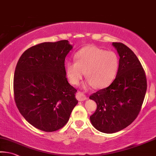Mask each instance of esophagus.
I'll return each mask as SVG.
<instances>
[{"instance_id":"34e87169","label":"esophagus","mask_w":156,"mask_h":156,"mask_svg":"<svg viewBox=\"0 0 156 156\" xmlns=\"http://www.w3.org/2000/svg\"><path fill=\"white\" fill-rule=\"evenodd\" d=\"M76 98H77V99L79 101H84L85 100H86V96L83 93H81L80 91H78L77 93V94H76Z\"/></svg>"}]
</instances>
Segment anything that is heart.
Listing matches in <instances>:
<instances>
[{
	"mask_svg": "<svg viewBox=\"0 0 156 156\" xmlns=\"http://www.w3.org/2000/svg\"><path fill=\"white\" fill-rule=\"evenodd\" d=\"M76 61L68 62L66 73L73 85H78L86 72L87 85L103 88L112 82L119 66L117 53L95 46H87L75 55Z\"/></svg>",
	"mask_w": 156,
	"mask_h": 156,
	"instance_id": "heart-1",
	"label": "heart"
}]
</instances>
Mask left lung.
<instances>
[{"label":"left lung","instance_id":"obj_1","mask_svg":"<svg viewBox=\"0 0 156 156\" xmlns=\"http://www.w3.org/2000/svg\"><path fill=\"white\" fill-rule=\"evenodd\" d=\"M119 55L117 76L108 87L90 96L97 108L90 116L96 130L114 133L128 126L141 110L147 88L145 71L135 54L124 44L113 42Z\"/></svg>","mask_w":156,"mask_h":156}]
</instances>
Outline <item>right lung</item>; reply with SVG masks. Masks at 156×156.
I'll list each match as a JSON object with an SVG mask.
<instances>
[{"label": "right lung", "mask_w": 156, "mask_h": 156, "mask_svg": "<svg viewBox=\"0 0 156 156\" xmlns=\"http://www.w3.org/2000/svg\"><path fill=\"white\" fill-rule=\"evenodd\" d=\"M72 48L67 40L41 43L27 49L17 62L14 76L16 107L27 122L43 131L62 128L78 102L65 66Z\"/></svg>", "instance_id": "right-lung-1"}]
</instances>
